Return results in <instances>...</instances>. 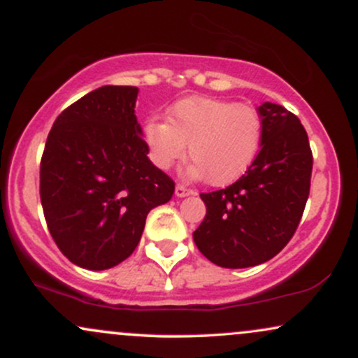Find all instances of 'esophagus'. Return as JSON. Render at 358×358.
I'll return each mask as SVG.
<instances>
[{
    "instance_id": "esophagus-1",
    "label": "esophagus",
    "mask_w": 358,
    "mask_h": 358,
    "mask_svg": "<svg viewBox=\"0 0 358 358\" xmlns=\"http://www.w3.org/2000/svg\"><path fill=\"white\" fill-rule=\"evenodd\" d=\"M193 193V190H190V188H187L185 187V185H176V188H175V195L176 196H180V199H183V196H188V195H192Z\"/></svg>"
}]
</instances>
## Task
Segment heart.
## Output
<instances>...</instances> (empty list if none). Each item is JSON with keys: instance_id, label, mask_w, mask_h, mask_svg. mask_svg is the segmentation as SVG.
I'll return each mask as SVG.
<instances>
[{"instance_id": "obj_1", "label": "heart", "mask_w": 358, "mask_h": 358, "mask_svg": "<svg viewBox=\"0 0 358 358\" xmlns=\"http://www.w3.org/2000/svg\"><path fill=\"white\" fill-rule=\"evenodd\" d=\"M264 124L250 104L190 96L176 101L166 113V122L150 119L143 138L151 162L168 170L187 153L193 159L192 176L215 187L239 180L256 162Z\"/></svg>"}]
</instances>
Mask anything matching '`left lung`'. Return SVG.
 Here are the masks:
<instances>
[{
    "label": "left lung",
    "mask_w": 358,
    "mask_h": 358,
    "mask_svg": "<svg viewBox=\"0 0 358 358\" xmlns=\"http://www.w3.org/2000/svg\"><path fill=\"white\" fill-rule=\"evenodd\" d=\"M257 110L264 133L256 162L231 187L200 195L207 215L193 241L220 268H252L276 256L296 232L310 195L313 155L305 127L279 104Z\"/></svg>",
    "instance_id": "1"
}]
</instances>
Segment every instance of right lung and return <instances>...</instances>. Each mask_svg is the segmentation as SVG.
Masks as SVG:
<instances>
[{"instance_id": "add662e5", "label": "right lung", "mask_w": 358, "mask_h": 358, "mask_svg": "<svg viewBox=\"0 0 358 358\" xmlns=\"http://www.w3.org/2000/svg\"><path fill=\"white\" fill-rule=\"evenodd\" d=\"M138 87L104 85L53 122L40 163L48 231L79 268L104 271L133 254L151 208L175 183L148 158L134 106Z\"/></svg>"}]
</instances>
